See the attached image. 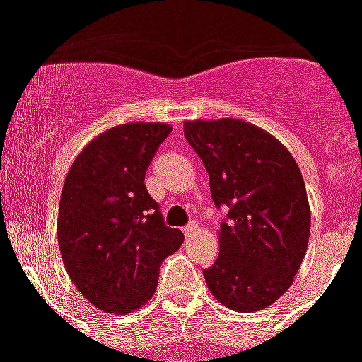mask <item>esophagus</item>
Instances as JSON below:
<instances>
[{
	"instance_id": "obj_1",
	"label": "esophagus",
	"mask_w": 362,
	"mask_h": 362,
	"mask_svg": "<svg viewBox=\"0 0 362 362\" xmlns=\"http://www.w3.org/2000/svg\"><path fill=\"white\" fill-rule=\"evenodd\" d=\"M197 223L195 221H192V223H187L186 227H182V231H184V235H186L187 238L192 237V235H195V231H197Z\"/></svg>"
}]
</instances>
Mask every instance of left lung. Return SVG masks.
<instances>
[{
  "label": "left lung",
  "instance_id": "8db88e82",
  "mask_svg": "<svg viewBox=\"0 0 362 362\" xmlns=\"http://www.w3.org/2000/svg\"><path fill=\"white\" fill-rule=\"evenodd\" d=\"M184 136L209 173L214 204L229 210L220 255L203 270L206 286L227 308H267L289 289L308 247L300 169L280 141L247 122H186Z\"/></svg>",
  "mask_w": 362,
  "mask_h": 362
}]
</instances>
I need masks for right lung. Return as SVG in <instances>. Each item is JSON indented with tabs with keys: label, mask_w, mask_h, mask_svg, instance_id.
Instances as JSON below:
<instances>
[{
	"label": "right lung",
	"mask_w": 362,
	"mask_h": 362,
	"mask_svg": "<svg viewBox=\"0 0 362 362\" xmlns=\"http://www.w3.org/2000/svg\"><path fill=\"white\" fill-rule=\"evenodd\" d=\"M173 127L124 124L95 136L71 165L58 214V244L76 289L109 314H129L152 297L159 267L184 242L167 227L144 184Z\"/></svg>",
	"instance_id": "1"
}]
</instances>
